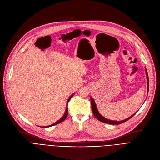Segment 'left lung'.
Returning <instances> with one entry per match:
<instances>
[{"label": "left lung", "mask_w": 160, "mask_h": 160, "mask_svg": "<svg viewBox=\"0 0 160 160\" xmlns=\"http://www.w3.org/2000/svg\"><path fill=\"white\" fill-rule=\"evenodd\" d=\"M145 72H146V79H147V90H148H148H149V78H148V72H147V70L145 68ZM90 99H91V103H92V112H93V115L95 116V117L97 119H98L99 121H100L101 122H105V123H108V124H111V125H119V124H121L124 122H125L127 121H128V119H131L132 117H133L136 113H137V112H136L135 113H134L132 115H131V117H129L127 119H124L122 121H113V120H110L107 119V118L104 117L103 115H102L101 114L99 113V112L98 109L97 108V105L96 104L95 101H94V99L92 98V97H90Z\"/></svg>", "instance_id": "8db88e82"}]
</instances>
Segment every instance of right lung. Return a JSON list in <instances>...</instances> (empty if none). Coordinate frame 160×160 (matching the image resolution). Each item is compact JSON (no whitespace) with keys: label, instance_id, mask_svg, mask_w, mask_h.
<instances>
[{"label":"right lung","instance_id":"obj_1","mask_svg":"<svg viewBox=\"0 0 160 160\" xmlns=\"http://www.w3.org/2000/svg\"><path fill=\"white\" fill-rule=\"evenodd\" d=\"M74 94V93H72V95H71V96L69 97V98L68 99V100H67V105H66V110H65L63 116L61 118V119H59L58 121H57V122H55V123L52 124V125H51L46 126V127H43V128H47V127H52V126H54V125H57V124H58V123H60V122H61L64 121L65 119H66V118L67 117V115H68V102L70 101V99L71 98H72V97L73 96Z\"/></svg>","mask_w":160,"mask_h":160}]
</instances>
